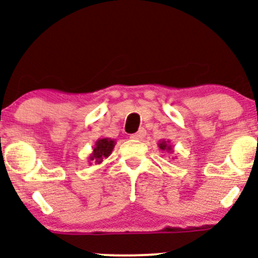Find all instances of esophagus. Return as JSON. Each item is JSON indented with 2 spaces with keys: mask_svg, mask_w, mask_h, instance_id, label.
Instances as JSON below:
<instances>
[{
  "mask_svg": "<svg viewBox=\"0 0 258 258\" xmlns=\"http://www.w3.org/2000/svg\"><path fill=\"white\" fill-rule=\"evenodd\" d=\"M146 136V130L145 128H140L136 134L131 135L132 140H142Z\"/></svg>",
  "mask_w": 258,
  "mask_h": 258,
  "instance_id": "obj_1",
  "label": "esophagus"
}]
</instances>
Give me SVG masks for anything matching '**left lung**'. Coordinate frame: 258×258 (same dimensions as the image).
<instances>
[{
  "mask_svg": "<svg viewBox=\"0 0 258 258\" xmlns=\"http://www.w3.org/2000/svg\"><path fill=\"white\" fill-rule=\"evenodd\" d=\"M160 148H161V150H162V151H165V150H170V151H171V147H170V146H168L167 144H166V142H161V144H160Z\"/></svg>",
  "mask_w": 258,
  "mask_h": 258,
  "instance_id": "8db88e82",
  "label": "left lung"
}]
</instances>
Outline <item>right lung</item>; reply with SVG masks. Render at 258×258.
<instances>
[{"mask_svg":"<svg viewBox=\"0 0 258 258\" xmlns=\"http://www.w3.org/2000/svg\"><path fill=\"white\" fill-rule=\"evenodd\" d=\"M114 147V142L112 140H108V139H102V140H98L96 142V147L93 148V153L91 155L90 160L93 161L96 160V162H101L103 157H108L110 153L112 152Z\"/></svg>","mask_w":258,"mask_h":258,"instance_id":"1","label":"right lung"}]
</instances>
